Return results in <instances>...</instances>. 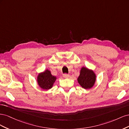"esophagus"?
<instances>
[{
  "instance_id": "obj_1",
  "label": "esophagus",
  "mask_w": 129,
  "mask_h": 129,
  "mask_svg": "<svg viewBox=\"0 0 129 129\" xmlns=\"http://www.w3.org/2000/svg\"><path fill=\"white\" fill-rule=\"evenodd\" d=\"M63 76L64 78H68L69 77V75H68V74H63Z\"/></svg>"
}]
</instances>
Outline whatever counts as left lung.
<instances>
[{
  "label": "left lung",
  "mask_w": 129,
  "mask_h": 129,
  "mask_svg": "<svg viewBox=\"0 0 129 129\" xmlns=\"http://www.w3.org/2000/svg\"><path fill=\"white\" fill-rule=\"evenodd\" d=\"M96 77V74L93 71L83 67L81 69L77 81L83 88L90 89L95 83Z\"/></svg>",
  "instance_id": "8db88e82"
}]
</instances>
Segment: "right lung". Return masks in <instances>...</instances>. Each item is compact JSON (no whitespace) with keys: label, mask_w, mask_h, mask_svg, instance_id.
I'll use <instances>...</instances> for the list:
<instances>
[{"label":"right lung","mask_w":129,"mask_h":129,"mask_svg":"<svg viewBox=\"0 0 129 129\" xmlns=\"http://www.w3.org/2000/svg\"><path fill=\"white\" fill-rule=\"evenodd\" d=\"M56 77L53 76L50 71L46 69L44 72L39 74L37 81L39 87L44 90H49L53 86L54 83L56 80Z\"/></svg>","instance_id":"add662e5"}]
</instances>
